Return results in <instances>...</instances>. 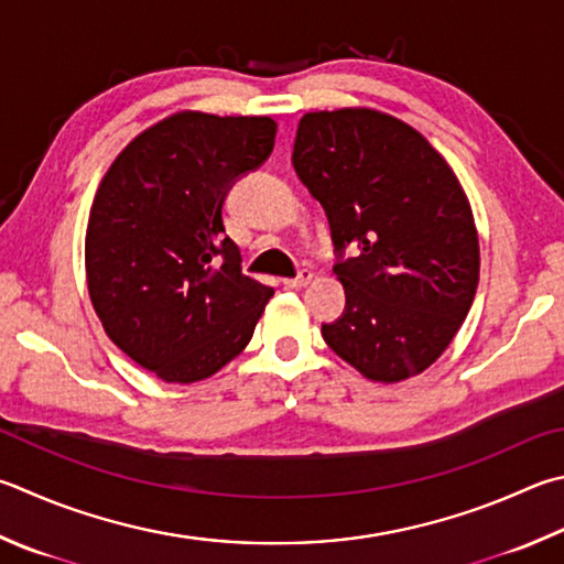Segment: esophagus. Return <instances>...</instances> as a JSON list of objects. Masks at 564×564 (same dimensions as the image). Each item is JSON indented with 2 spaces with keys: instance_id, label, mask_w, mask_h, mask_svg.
<instances>
[{
  "instance_id": "34e87169",
  "label": "esophagus",
  "mask_w": 564,
  "mask_h": 564,
  "mask_svg": "<svg viewBox=\"0 0 564 564\" xmlns=\"http://www.w3.org/2000/svg\"><path fill=\"white\" fill-rule=\"evenodd\" d=\"M311 281H313V273L308 269H303L299 275H295V279H285L283 283L289 285V289H305Z\"/></svg>"
}]
</instances>
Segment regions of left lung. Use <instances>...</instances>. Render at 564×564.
<instances>
[{"instance_id": "obj_1", "label": "left lung", "mask_w": 564, "mask_h": 564, "mask_svg": "<svg viewBox=\"0 0 564 564\" xmlns=\"http://www.w3.org/2000/svg\"><path fill=\"white\" fill-rule=\"evenodd\" d=\"M291 160L340 253L345 313L323 340L372 382L422 375L478 289V231L456 172L422 132L375 108L305 112ZM347 246L356 256L343 260Z\"/></svg>"}]
</instances>
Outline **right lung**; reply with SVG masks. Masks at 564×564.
I'll return each mask as SVG.
<instances>
[{
  "label": "right lung",
  "instance_id": "right-lung-1",
  "mask_svg": "<svg viewBox=\"0 0 564 564\" xmlns=\"http://www.w3.org/2000/svg\"><path fill=\"white\" fill-rule=\"evenodd\" d=\"M275 128L269 116L172 112L132 138L98 184L90 303L110 340L162 382H202L229 365L273 295L241 273L221 204L271 155Z\"/></svg>",
  "mask_w": 564,
  "mask_h": 564
}]
</instances>
